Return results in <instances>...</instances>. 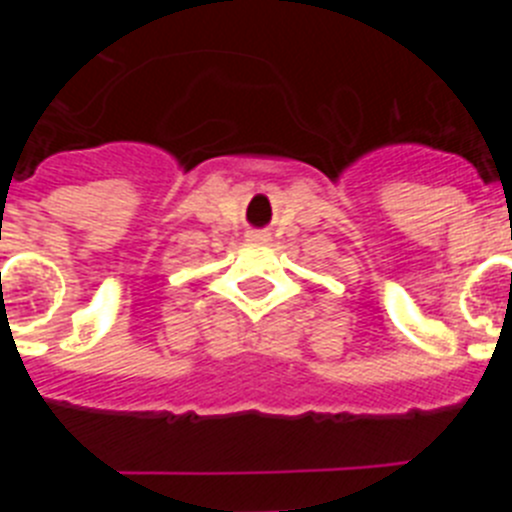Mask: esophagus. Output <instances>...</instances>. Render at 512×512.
<instances>
[{"instance_id":"esophagus-1","label":"esophagus","mask_w":512,"mask_h":512,"mask_svg":"<svg viewBox=\"0 0 512 512\" xmlns=\"http://www.w3.org/2000/svg\"><path fill=\"white\" fill-rule=\"evenodd\" d=\"M246 243H251V246H264V243H269V233L266 230H248Z\"/></svg>"}]
</instances>
